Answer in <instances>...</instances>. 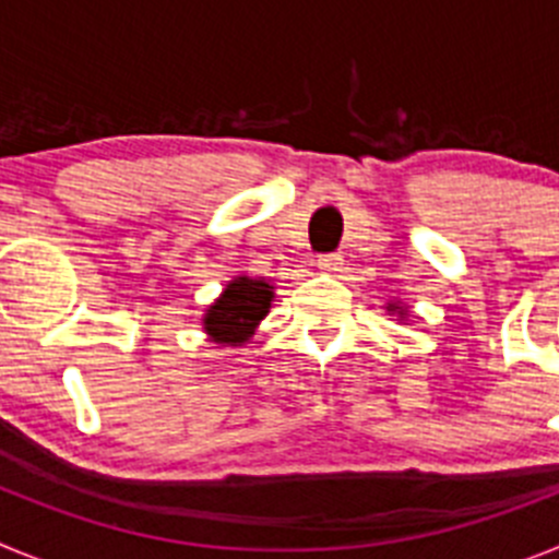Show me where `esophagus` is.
<instances>
[{"label":"esophagus","instance_id":"34e87169","mask_svg":"<svg viewBox=\"0 0 559 559\" xmlns=\"http://www.w3.org/2000/svg\"><path fill=\"white\" fill-rule=\"evenodd\" d=\"M316 265H319L322 271H338L341 265H344V257H341V254H319Z\"/></svg>","mask_w":559,"mask_h":559}]
</instances>
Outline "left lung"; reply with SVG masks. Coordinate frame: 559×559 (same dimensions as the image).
Segmentation results:
<instances>
[{
	"label": "left lung",
	"instance_id": "8db88e82",
	"mask_svg": "<svg viewBox=\"0 0 559 559\" xmlns=\"http://www.w3.org/2000/svg\"><path fill=\"white\" fill-rule=\"evenodd\" d=\"M389 310H392V313H394V310H397V313L403 316V308H397V305H389Z\"/></svg>",
	"mask_w": 559,
	"mask_h": 559
}]
</instances>
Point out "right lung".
<instances>
[{
    "mask_svg": "<svg viewBox=\"0 0 559 559\" xmlns=\"http://www.w3.org/2000/svg\"><path fill=\"white\" fill-rule=\"evenodd\" d=\"M274 299V285L251 276H235L224 294L206 308L204 330L212 341L240 347L254 335V328L265 319Z\"/></svg>",
    "mask_w": 559,
    "mask_h": 559,
    "instance_id": "1",
    "label": "right lung"
}]
</instances>
